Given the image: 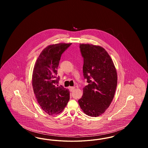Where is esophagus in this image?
Instances as JSON below:
<instances>
[{"mask_svg":"<svg viewBox=\"0 0 148 148\" xmlns=\"http://www.w3.org/2000/svg\"><path fill=\"white\" fill-rule=\"evenodd\" d=\"M74 89H75V87H73V86H70V87H69V89H70L71 91L74 90Z\"/></svg>","mask_w":148,"mask_h":148,"instance_id":"34e87169","label":"esophagus"}]
</instances>
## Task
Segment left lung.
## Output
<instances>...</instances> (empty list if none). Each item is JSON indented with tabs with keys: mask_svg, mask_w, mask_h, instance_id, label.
Wrapping results in <instances>:
<instances>
[{
	"mask_svg": "<svg viewBox=\"0 0 148 148\" xmlns=\"http://www.w3.org/2000/svg\"><path fill=\"white\" fill-rule=\"evenodd\" d=\"M83 75L88 85L83 88L79 104L86 115L97 117L104 113L113 100L117 73L110 56L103 48L80 44Z\"/></svg>",
	"mask_w": 148,
	"mask_h": 148,
	"instance_id": "8db88e82",
	"label": "left lung"
}]
</instances>
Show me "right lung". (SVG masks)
<instances>
[{
  "mask_svg": "<svg viewBox=\"0 0 148 148\" xmlns=\"http://www.w3.org/2000/svg\"><path fill=\"white\" fill-rule=\"evenodd\" d=\"M71 43L50 45L42 50L35 63L32 85L36 98L42 110L49 115L62 112L70 99V92L58 86L57 69L62 54Z\"/></svg>",
  "mask_w": 148,
  "mask_h": 148,
  "instance_id": "1",
  "label": "right lung"
}]
</instances>
